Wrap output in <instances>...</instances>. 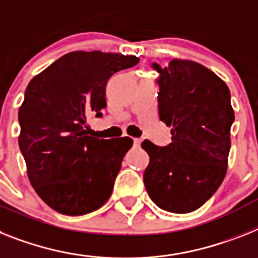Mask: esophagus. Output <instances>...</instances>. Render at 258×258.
Masks as SVG:
<instances>
[{
  "label": "esophagus",
  "instance_id": "34e87169",
  "mask_svg": "<svg viewBox=\"0 0 258 258\" xmlns=\"http://www.w3.org/2000/svg\"><path fill=\"white\" fill-rule=\"evenodd\" d=\"M140 143H142V139H138V138H135V139H134V147H139Z\"/></svg>",
  "mask_w": 258,
  "mask_h": 258
}]
</instances>
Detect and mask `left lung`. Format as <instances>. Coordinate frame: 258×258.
I'll list each match as a JSON object with an SVG mask.
<instances>
[{"label": "left lung", "instance_id": "1", "mask_svg": "<svg viewBox=\"0 0 258 258\" xmlns=\"http://www.w3.org/2000/svg\"><path fill=\"white\" fill-rule=\"evenodd\" d=\"M160 73L159 115L172 143L142 148L149 155L144 185L160 209L176 214L205 205L226 177L235 112L229 89L213 71L191 60L173 59Z\"/></svg>", "mask_w": 258, "mask_h": 258}]
</instances>
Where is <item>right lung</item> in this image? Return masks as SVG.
<instances>
[{
  "mask_svg": "<svg viewBox=\"0 0 258 258\" xmlns=\"http://www.w3.org/2000/svg\"><path fill=\"white\" fill-rule=\"evenodd\" d=\"M138 62L136 56L73 51L26 88L18 111L19 148L32 187L57 213L85 215L111 196L133 139H98L84 127L90 114L102 115L110 77Z\"/></svg>",
  "mask_w": 258,
  "mask_h": 258,
  "instance_id": "right-lung-1",
  "label": "right lung"
}]
</instances>
